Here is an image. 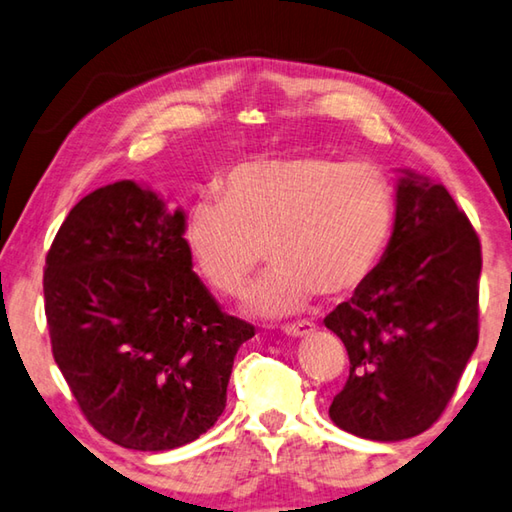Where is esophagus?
Here are the masks:
<instances>
[{"mask_svg":"<svg viewBox=\"0 0 512 512\" xmlns=\"http://www.w3.org/2000/svg\"><path fill=\"white\" fill-rule=\"evenodd\" d=\"M284 334L287 336H309L316 332V325L309 323V320H300V323H291V325H284Z\"/></svg>","mask_w":512,"mask_h":512,"instance_id":"1","label":"esophagus"}]
</instances>
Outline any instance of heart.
Here are the masks:
<instances>
[{
	"mask_svg": "<svg viewBox=\"0 0 512 512\" xmlns=\"http://www.w3.org/2000/svg\"><path fill=\"white\" fill-rule=\"evenodd\" d=\"M393 219L391 180L375 164L293 153L230 169L221 201L189 207L185 239L198 271L230 298L248 289L266 250L273 268L248 309L275 318L307 307L314 293L357 291L384 255Z\"/></svg>",
	"mask_w": 512,
	"mask_h": 512,
	"instance_id": "heart-1",
	"label": "heart"
}]
</instances>
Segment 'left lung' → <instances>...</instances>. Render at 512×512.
<instances>
[{
	"instance_id": "left-lung-1",
	"label": "left lung",
	"mask_w": 512,
	"mask_h": 512,
	"mask_svg": "<svg viewBox=\"0 0 512 512\" xmlns=\"http://www.w3.org/2000/svg\"><path fill=\"white\" fill-rule=\"evenodd\" d=\"M402 173L384 257L325 316L350 357L329 418L381 443L418 436L440 418L479 343V237L443 185Z\"/></svg>"
}]
</instances>
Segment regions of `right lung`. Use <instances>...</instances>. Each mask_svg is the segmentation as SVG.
<instances>
[{"instance_id":"1","label":"right lung","mask_w":512,"mask_h":512,"mask_svg":"<svg viewBox=\"0 0 512 512\" xmlns=\"http://www.w3.org/2000/svg\"><path fill=\"white\" fill-rule=\"evenodd\" d=\"M185 212L133 180L81 198L47 253L51 352L103 438L137 452L192 443L225 409L241 343L192 271Z\"/></svg>"}]
</instances>
